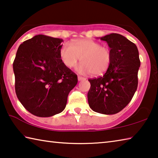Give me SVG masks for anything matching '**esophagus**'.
Instances as JSON below:
<instances>
[{
	"label": "esophagus",
	"instance_id": "obj_1",
	"mask_svg": "<svg viewBox=\"0 0 158 158\" xmlns=\"http://www.w3.org/2000/svg\"><path fill=\"white\" fill-rule=\"evenodd\" d=\"M78 80L79 81H82V80H85V78L81 76H78Z\"/></svg>",
	"mask_w": 158,
	"mask_h": 158
}]
</instances>
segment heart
I'll use <instances>...</instances> for the list:
<instances>
[{"instance_id":"heart-1","label":"heart","mask_w":158,"mask_h":158,"mask_svg":"<svg viewBox=\"0 0 158 158\" xmlns=\"http://www.w3.org/2000/svg\"><path fill=\"white\" fill-rule=\"evenodd\" d=\"M60 56L69 68L75 66L81 58L83 63L78 68L79 73H91L95 77L105 74L112 60L110 49L92 40H78L73 44L65 42L60 48Z\"/></svg>"}]
</instances>
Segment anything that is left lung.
<instances>
[{"label":"left lung","mask_w":158,"mask_h":158,"mask_svg":"<svg viewBox=\"0 0 158 158\" xmlns=\"http://www.w3.org/2000/svg\"><path fill=\"white\" fill-rule=\"evenodd\" d=\"M107 42L112 53L108 70L103 76L90 79L88 102L98 113H118L133 98L138 85L140 60L137 46L126 37L111 33L100 37Z\"/></svg>","instance_id":"1"}]
</instances>
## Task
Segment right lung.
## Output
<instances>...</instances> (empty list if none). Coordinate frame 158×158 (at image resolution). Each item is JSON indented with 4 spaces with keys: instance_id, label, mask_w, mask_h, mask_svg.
<instances>
[{
    "instance_id": "right-lung-1",
    "label": "right lung",
    "mask_w": 158,
    "mask_h": 158,
    "mask_svg": "<svg viewBox=\"0 0 158 158\" xmlns=\"http://www.w3.org/2000/svg\"><path fill=\"white\" fill-rule=\"evenodd\" d=\"M62 39L37 35L20 44L13 70L19 100L32 114L49 117L65 108L77 75L61 60Z\"/></svg>"
}]
</instances>
